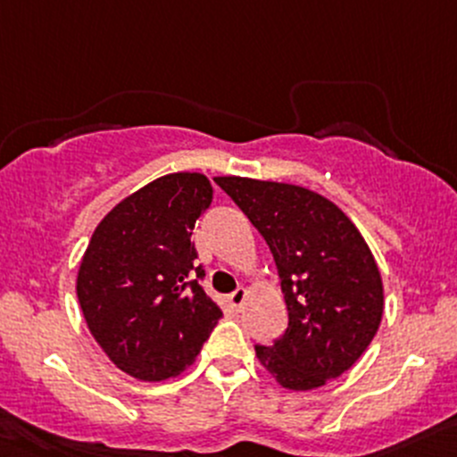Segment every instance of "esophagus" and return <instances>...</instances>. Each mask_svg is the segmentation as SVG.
Masks as SVG:
<instances>
[{
	"mask_svg": "<svg viewBox=\"0 0 457 457\" xmlns=\"http://www.w3.org/2000/svg\"><path fill=\"white\" fill-rule=\"evenodd\" d=\"M245 298H247V289L245 287H238L237 292H232L228 296V303H229V307H232V310H241L243 305H245Z\"/></svg>",
	"mask_w": 457,
	"mask_h": 457,
	"instance_id": "obj_1",
	"label": "esophagus"
}]
</instances>
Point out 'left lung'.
I'll return each mask as SVG.
<instances>
[{
	"label": "left lung",
	"mask_w": 457,
	"mask_h": 457,
	"mask_svg": "<svg viewBox=\"0 0 457 457\" xmlns=\"http://www.w3.org/2000/svg\"><path fill=\"white\" fill-rule=\"evenodd\" d=\"M274 256L289 322L256 356L285 389L343 376L380 327L385 296L370 245L338 205L301 186L216 177Z\"/></svg>",
	"instance_id": "1"
}]
</instances>
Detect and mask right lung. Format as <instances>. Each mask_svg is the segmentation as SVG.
I'll use <instances>...</instances> for the list:
<instances>
[{"instance_id":"right-lung-1","label":"right lung","mask_w":457,"mask_h":457,"mask_svg":"<svg viewBox=\"0 0 457 457\" xmlns=\"http://www.w3.org/2000/svg\"><path fill=\"white\" fill-rule=\"evenodd\" d=\"M210 203L207 177L165 174L114 205L87 243L77 298L90 334L132 378L181 373L223 316L203 292L192 243Z\"/></svg>"}]
</instances>
